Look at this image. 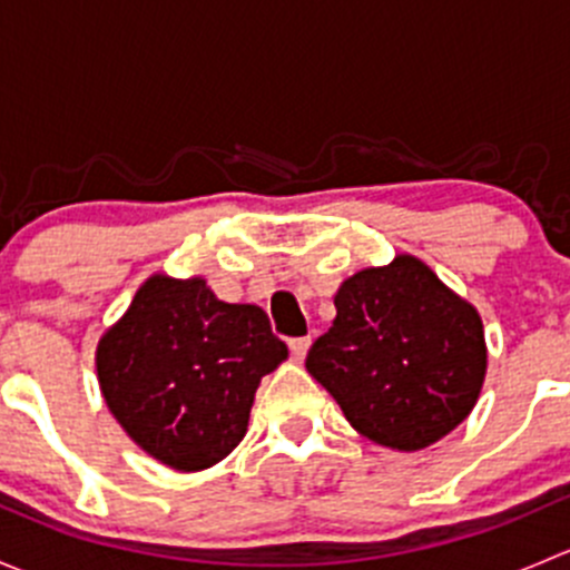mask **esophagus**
<instances>
[{"label": "esophagus", "mask_w": 570, "mask_h": 570, "mask_svg": "<svg viewBox=\"0 0 570 570\" xmlns=\"http://www.w3.org/2000/svg\"><path fill=\"white\" fill-rule=\"evenodd\" d=\"M308 347H312V338H292L289 342V353H292V358L295 361H303L306 358V353H308Z\"/></svg>", "instance_id": "obj_1"}]
</instances>
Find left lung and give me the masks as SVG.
<instances>
[{
	"label": "left lung",
	"instance_id": "8db88e82",
	"mask_svg": "<svg viewBox=\"0 0 570 570\" xmlns=\"http://www.w3.org/2000/svg\"><path fill=\"white\" fill-rule=\"evenodd\" d=\"M333 306L306 370L361 435L416 452L469 416L488 370L480 312L422 258L396 253L383 267L358 269Z\"/></svg>",
	"mask_w": 570,
	"mask_h": 570
}]
</instances>
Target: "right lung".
Wrapping results in <instances>:
<instances>
[{
    "instance_id": "right-lung-1",
    "label": "right lung",
    "mask_w": 570,
    "mask_h": 570,
    "mask_svg": "<svg viewBox=\"0 0 570 570\" xmlns=\"http://www.w3.org/2000/svg\"><path fill=\"white\" fill-rule=\"evenodd\" d=\"M286 355L258 306L220 301L200 275L154 273L101 333L96 375L109 413L146 455L200 471L245 439L258 383Z\"/></svg>"
}]
</instances>
